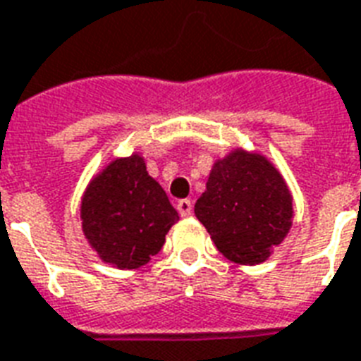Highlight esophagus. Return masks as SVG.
Returning a JSON list of instances; mask_svg holds the SVG:
<instances>
[{"label": "esophagus", "mask_w": 361, "mask_h": 361, "mask_svg": "<svg viewBox=\"0 0 361 361\" xmlns=\"http://www.w3.org/2000/svg\"><path fill=\"white\" fill-rule=\"evenodd\" d=\"M178 212H180L181 218L191 216V212H193V202L189 201V199H181V201H178Z\"/></svg>", "instance_id": "34e87169"}]
</instances>
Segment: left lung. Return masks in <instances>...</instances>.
<instances>
[{
	"label": "left lung",
	"mask_w": 361,
	"mask_h": 361,
	"mask_svg": "<svg viewBox=\"0 0 361 361\" xmlns=\"http://www.w3.org/2000/svg\"><path fill=\"white\" fill-rule=\"evenodd\" d=\"M293 202L283 173L266 154L235 147L214 160L195 216L228 260L256 266L289 235Z\"/></svg>",
	"instance_id": "1"
}]
</instances>
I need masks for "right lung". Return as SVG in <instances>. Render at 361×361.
Returning <instances> with one entry per match:
<instances>
[{
  "instance_id": "right-lung-1",
  "label": "right lung",
  "mask_w": 361,
  "mask_h": 361,
  "mask_svg": "<svg viewBox=\"0 0 361 361\" xmlns=\"http://www.w3.org/2000/svg\"><path fill=\"white\" fill-rule=\"evenodd\" d=\"M82 231L101 262L118 269L145 266L180 220L143 154L113 159L93 176L80 201Z\"/></svg>"
}]
</instances>
